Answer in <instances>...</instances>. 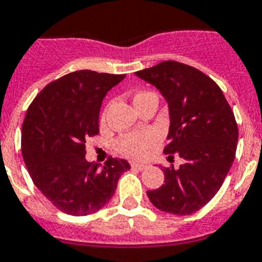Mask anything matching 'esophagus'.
I'll return each instance as SVG.
<instances>
[{"mask_svg":"<svg viewBox=\"0 0 262 262\" xmlns=\"http://www.w3.org/2000/svg\"><path fill=\"white\" fill-rule=\"evenodd\" d=\"M148 165L146 164H142V162H132V168L138 169V170H144Z\"/></svg>","mask_w":262,"mask_h":262,"instance_id":"obj_1","label":"esophagus"}]
</instances>
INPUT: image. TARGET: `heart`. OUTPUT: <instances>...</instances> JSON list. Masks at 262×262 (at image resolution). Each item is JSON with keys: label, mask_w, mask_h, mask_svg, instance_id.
Returning a JSON list of instances; mask_svg holds the SVG:
<instances>
[{"label": "heart", "mask_w": 262, "mask_h": 262, "mask_svg": "<svg viewBox=\"0 0 262 262\" xmlns=\"http://www.w3.org/2000/svg\"><path fill=\"white\" fill-rule=\"evenodd\" d=\"M145 94L149 93L142 92V93H138L135 98L141 97ZM157 133L153 130L135 132V133H129L118 138L117 149L122 155L129 156V157H142L157 142Z\"/></svg>", "instance_id": "obj_1"}]
</instances>
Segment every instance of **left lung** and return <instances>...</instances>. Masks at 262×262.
<instances>
[{
	"instance_id": "8db88e82",
	"label": "left lung",
	"mask_w": 262,
	"mask_h": 262,
	"mask_svg": "<svg viewBox=\"0 0 262 262\" xmlns=\"http://www.w3.org/2000/svg\"><path fill=\"white\" fill-rule=\"evenodd\" d=\"M136 76L157 88L168 102L170 125L164 153L184 160L179 169H162L165 184L146 194L162 212L192 214L219 192L234 161V114L219 85L185 63L164 61Z\"/></svg>"
}]
</instances>
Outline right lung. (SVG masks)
Wrapping results in <instances>:
<instances>
[{"label":"right lung","instance_id":"right-lung-1","mask_svg":"<svg viewBox=\"0 0 262 262\" xmlns=\"http://www.w3.org/2000/svg\"><path fill=\"white\" fill-rule=\"evenodd\" d=\"M125 74L78 70L50 82L26 112L23 157L34 185L61 212L86 216L113 197L126 160L109 158L104 166L88 162L86 138L100 133L102 100Z\"/></svg>","mask_w":262,"mask_h":262}]
</instances>
